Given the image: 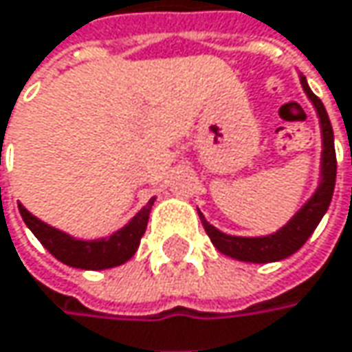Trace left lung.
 Listing matches in <instances>:
<instances>
[{"label": "left lung", "instance_id": "1", "mask_svg": "<svg viewBox=\"0 0 352 352\" xmlns=\"http://www.w3.org/2000/svg\"><path fill=\"white\" fill-rule=\"evenodd\" d=\"M300 85L305 89L307 97L313 101L317 115L320 121V133H322V161H320V183L297 215L291 219L285 227H280L277 233L265 235V237H235V235H225L219 229H215L203 213H199L201 223L211 239V243L217 247L219 251L227 257L245 261V263H273L280 258L291 257L295 251H299L305 245V241L313 235L317 229L322 215L327 213L333 191H335V179H337V155H335V137H333V127L329 121L327 109L322 105L317 95L311 91L307 85V79L300 75Z\"/></svg>", "mask_w": 352, "mask_h": 352}]
</instances>
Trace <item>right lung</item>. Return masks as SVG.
<instances>
[{
  "label": "right lung",
  "mask_w": 352,
  "mask_h": 352,
  "mask_svg": "<svg viewBox=\"0 0 352 352\" xmlns=\"http://www.w3.org/2000/svg\"><path fill=\"white\" fill-rule=\"evenodd\" d=\"M155 203V197L149 199V203L135 215L123 229H119L111 237L95 239V241H79L47 223L33 217L32 213L19 203V213L25 221V225L32 229V233L39 239V243L52 253L53 257L75 269H89V271H101L111 269L117 265L127 263L133 257L139 241L147 229V221L151 207Z\"/></svg>",
  "instance_id": "right-lung-1"
}]
</instances>
